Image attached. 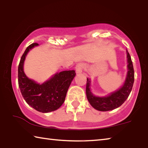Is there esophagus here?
I'll return each mask as SVG.
<instances>
[{
    "label": "esophagus",
    "mask_w": 148,
    "mask_h": 148,
    "mask_svg": "<svg viewBox=\"0 0 148 148\" xmlns=\"http://www.w3.org/2000/svg\"><path fill=\"white\" fill-rule=\"evenodd\" d=\"M84 68V64L82 62H79V63L77 64L76 66V71L77 74L82 73V71H83V69Z\"/></svg>",
    "instance_id": "1"
}]
</instances>
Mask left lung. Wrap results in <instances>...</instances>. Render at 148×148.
<instances>
[{
    "label": "left lung",
    "instance_id": "left-lung-1",
    "mask_svg": "<svg viewBox=\"0 0 148 148\" xmlns=\"http://www.w3.org/2000/svg\"><path fill=\"white\" fill-rule=\"evenodd\" d=\"M127 53V62H128V72L125 84L121 88L117 91L112 92L110 95L105 97H95L90 91V80L87 77L86 95L90 104L95 109L99 111L106 112L112 110L119 107L128 98L133 86L134 80V72L133 64L129 52Z\"/></svg>",
    "mask_w": 148,
    "mask_h": 148
}]
</instances>
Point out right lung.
Instances as JSON below:
<instances>
[{"mask_svg": "<svg viewBox=\"0 0 148 148\" xmlns=\"http://www.w3.org/2000/svg\"><path fill=\"white\" fill-rule=\"evenodd\" d=\"M38 45L37 43L29 45L21 56L18 66V84L22 96L27 104L37 111L47 113L59 108L63 104L76 72L72 70L57 73L41 85L28 78L23 72L25 59L29 50Z\"/></svg>", "mask_w": 148, "mask_h": 148, "instance_id": "add662e5", "label": "right lung"}]
</instances>
